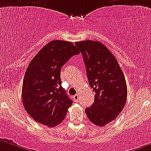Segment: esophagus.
I'll use <instances>...</instances> for the list:
<instances>
[{
  "label": "esophagus",
  "instance_id": "obj_1",
  "mask_svg": "<svg viewBox=\"0 0 151 151\" xmlns=\"http://www.w3.org/2000/svg\"><path fill=\"white\" fill-rule=\"evenodd\" d=\"M73 99H74V101H75V102H77L79 100V96L78 95H75V96L73 97Z\"/></svg>",
  "mask_w": 151,
  "mask_h": 151
}]
</instances>
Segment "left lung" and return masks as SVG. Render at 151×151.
Segmentation results:
<instances>
[{"label":"left lung","mask_w":151,"mask_h":151,"mask_svg":"<svg viewBox=\"0 0 151 151\" xmlns=\"http://www.w3.org/2000/svg\"><path fill=\"white\" fill-rule=\"evenodd\" d=\"M75 45L82 54L89 86L96 93L86 114L92 123L104 126L116 119L126 104L124 74L114 55L101 42L85 40Z\"/></svg>","instance_id":"1"}]
</instances>
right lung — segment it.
Wrapping results in <instances>:
<instances>
[{
  "label": "right lung",
  "mask_w": 151,
  "mask_h": 151,
  "mask_svg": "<svg viewBox=\"0 0 151 151\" xmlns=\"http://www.w3.org/2000/svg\"><path fill=\"white\" fill-rule=\"evenodd\" d=\"M80 53L72 43L52 40L28 65L22 83V103L35 121L49 127L65 119L72 100L62 86V66L71 56Z\"/></svg>",
  "instance_id": "add662e5"
}]
</instances>
